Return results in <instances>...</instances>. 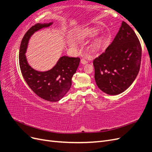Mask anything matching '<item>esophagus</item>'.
<instances>
[{
  "label": "esophagus",
  "mask_w": 152,
  "mask_h": 152,
  "mask_svg": "<svg viewBox=\"0 0 152 152\" xmlns=\"http://www.w3.org/2000/svg\"><path fill=\"white\" fill-rule=\"evenodd\" d=\"M80 63H81L82 64H83V65H85V64L87 63V61L86 60V59H85L84 58H82V59H80Z\"/></svg>",
  "instance_id": "34e87169"
}]
</instances>
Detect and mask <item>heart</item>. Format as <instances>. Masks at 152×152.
<instances>
[{
  "instance_id": "heart-1",
  "label": "heart",
  "mask_w": 152,
  "mask_h": 152,
  "mask_svg": "<svg viewBox=\"0 0 152 152\" xmlns=\"http://www.w3.org/2000/svg\"><path fill=\"white\" fill-rule=\"evenodd\" d=\"M99 34V30L95 28H87L82 31L80 34V37L81 39H93ZM70 46L74 45L73 41L69 42ZM106 44V37L104 35H100L96 38L90 45V48L93 53H97L102 50Z\"/></svg>"
}]
</instances>
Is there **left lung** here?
Listing matches in <instances>:
<instances>
[{
    "label": "left lung",
    "instance_id": "left-lung-1",
    "mask_svg": "<svg viewBox=\"0 0 152 152\" xmlns=\"http://www.w3.org/2000/svg\"><path fill=\"white\" fill-rule=\"evenodd\" d=\"M141 59L140 40L131 27L122 21L112 42L94 59L96 84L110 95L123 93L138 74Z\"/></svg>",
    "mask_w": 152,
    "mask_h": 152
}]
</instances>
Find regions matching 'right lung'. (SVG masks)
Wrapping results in <instances>:
<instances>
[{"instance_id": "obj_1", "label": "right lung", "mask_w": 152, "mask_h": 152, "mask_svg": "<svg viewBox=\"0 0 152 152\" xmlns=\"http://www.w3.org/2000/svg\"><path fill=\"white\" fill-rule=\"evenodd\" d=\"M53 23H37L26 31L20 45L19 63L22 75L30 88L40 98L54 102L63 98L70 89L72 78L79 66L80 58L64 56L50 70L39 72L29 65L25 56L31 36Z\"/></svg>"}]
</instances>
